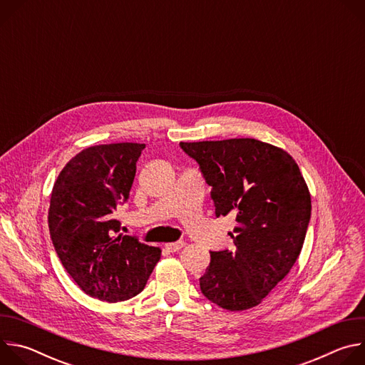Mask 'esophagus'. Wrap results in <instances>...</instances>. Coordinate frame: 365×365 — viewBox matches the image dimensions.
Returning <instances> with one entry per match:
<instances>
[{"label":"esophagus","mask_w":365,"mask_h":365,"mask_svg":"<svg viewBox=\"0 0 365 365\" xmlns=\"http://www.w3.org/2000/svg\"><path fill=\"white\" fill-rule=\"evenodd\" d=\"M183 245H185V241H176V242H168L165 247H166L168 251L176 252V251H179Z\"/></svg>","instance_id":"esophagus-1"}]
</instances>
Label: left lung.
<instances>
[{
	"label": "left lung",
	"instance_id": "8db88e82",
	"mask_svg": "<svg viewBox=\"0 0 365 365\" xmlns=\"http://www.w3.org/2000/svg\"><path fill=\"white\" fill-rule=\"evenodd\" d=\"M212 187L215 215H234L232 250L211 251L199 279L206 299L245 310L282 282L302 251L310 220V193L292 155L255 138L180 143Z\"/></svg>",
	"mask_w": 365,
	"mask_h": 365
}]
</instances>
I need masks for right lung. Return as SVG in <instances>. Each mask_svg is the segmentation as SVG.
Returning a JSON list of instances; mask_svg holds the SVG:
<instances>
[{"instance_id": "obj_1", "label": "right lung", "mask_w": 365, "mask_h": 365, "mask_svg": "<svg viewBox=\"0 0 365 365\" xmlns=\"http://www.w3.org/2000/svg\"><path fill=\"white\" fill-rule=\"evenodd\" d=\"M145 144L92 145L72 158L50 196L48 231L69 276L91 297L124 302L143 292L162 250L120 234L113 218L128 200Z\"/></svg>"}]
</instances>
